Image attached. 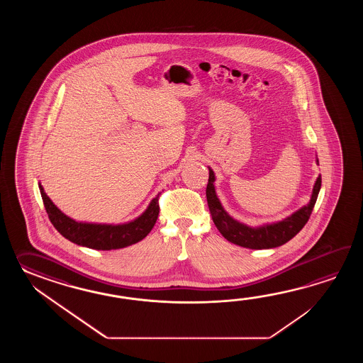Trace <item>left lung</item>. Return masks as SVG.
<instances>
[{
    "instance_id": "obj_1",
    "label": "left lung",
    "mask_w": 363,
    "mask_h": 363,
    "mask_svg": "<svg viewBox=\"0 0 363 363\" xmlns=\"http://www.w3.org/2000/svg\"><path fill=\"white\" fill-rule=\"evenodd\" d=\"M316 164L318 158H315ZM208 169V183L206 186V199L208 210L216 228L223 235L224 239L232 244L247 249H271L280 247L294 238L302 227L306 224L315 205L318 194L320 191L322 178L318 175L311 196L306 205L296 210L291 216H286L278 222L261 224V225H247L232 218L225 210L220 200L218 199L216 191V174L211 167Z\"/></svg>"
}]
</instances>
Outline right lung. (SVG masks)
I'll return each mask as SVG.
<instances>
[{"label":"right lung","mask_w":363,"mask_h":363,"mask_svg":"<svg viewBox=\"0 0 363 363\" xmlns=\"http://www.w3.org/2000/svg\"><path fill=\"white\" fill-rule=\"evenodd\" d=\"M39 189L49 219L55 225V230L71 242L96 250L121 249L139 242L152 231L160 213L158 193L157 197L150 201L143 214L130 222L118 224L82 222L69 218L57 208L55 202L49 199L40 182Z\"/></svg>","instance_id":"1"}]
</instances>
